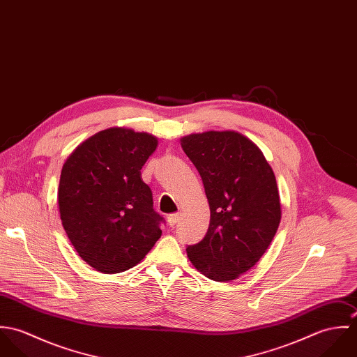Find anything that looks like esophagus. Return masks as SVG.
Wrapping results in <instances>:
<instances>
[{"mask_svg":"<svg viewBox=\"0 0 357 357\" xmlns=\"http://www.w3.org/2000/svg\"><path fill=\"white\" fill-rule=\"evenodd\" d=\"M180 218H181L180 214H177V213H176V214H170V215L167 217V222H169L170 227H176V225L180 222Z\"/></svg>","mask_w":357,"mask_h":357,"instance_id":"esophagus-1","label":"esophagus"}]
</instances>
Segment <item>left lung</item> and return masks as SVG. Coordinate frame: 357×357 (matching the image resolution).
I'll return each mask as SVG.
<instances>
[{
    "label": "left lung",
    "mask_w": 357,
    "mask_h": 357,
    "mask_svg": "<svg viewBox=\"0 0 357 357\" xmlns=\"http://www.w3.org/2000/svg\"><path fill=\"white\" fill-rule=\"evenodd\" d=\"M181 147L202 177L210 206L208 229L187 246L188 258L211 280H234L255 266L278 231L282 211L273 170L236 132L190 135Z\"/></svg>",
    "instance_id": "8db88e82"
}]
</instances>
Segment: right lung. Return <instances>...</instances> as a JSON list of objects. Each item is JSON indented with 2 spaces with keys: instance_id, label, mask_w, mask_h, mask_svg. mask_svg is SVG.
Listing matches in <instances>:
<instances>
[{
  "instance_id": "obj_1",
  "label": "right lung",
  "mask_w": 357,
  "mask_h": 357,
  "mask_svg": "<svg viewBox=\"0 0 357 357\" xmlns=\"http://www.w3.org/2000/svg\"><path fill=\"white\" fill-rule=\"evenodd\" d=\"M156 146L149 133L111 128L84 142L63 165L57 192L63 228L99 272L135 266L162 235L165 218L153 210L140 172Z\"/></svg>"
}]
</instances>
